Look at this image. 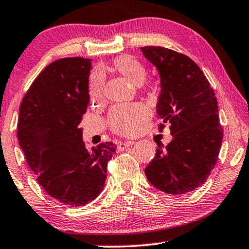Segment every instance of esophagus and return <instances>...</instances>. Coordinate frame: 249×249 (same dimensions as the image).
Segmentation results:
<instances>
[{
	"mask_svg": "<svg viewBox=\"0 0 249 249\" xmlns=\"http://www.w3.org/2000/svg\"><path fill=\"white\" fill-rule=\"evenodd\" d=\"M134 141H125V142H120L118 144V148L119 149H124V148H125V147H128V146H130V145H132L134 144Z\"/></svg>",
	"mask_w": 249,
	"mask_h": 249,
	"instance_id": "esophagus-1",
	"label": "esophagus"
}]
</instances>
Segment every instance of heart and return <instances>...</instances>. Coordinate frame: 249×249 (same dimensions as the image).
Wrapping results in <instances>:
<instances>
[{
  "label": "heart",
  "mask_w": 249,
  "mask_h": 249,
  "mask_svg": "<svg viewBox=\"0 0 249 249\" xmlns=\"http://www.w3.org/2000/svg\"><path fill=\"white\" fill-rule=\"evenodd\" d=\"M115 72L136 86H142L146 78V69L135 57L121 55L112 62ZM104 91V76L100 69L94 70L88 81V94L93 102L100 101ZM148 117V111L142 104L115 105L108 113V124L112 130L120 135H132Z\"/></svg>",
  "instance_id": "obj_1"
}]
</instances>
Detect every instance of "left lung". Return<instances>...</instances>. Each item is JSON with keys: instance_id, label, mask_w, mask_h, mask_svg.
Wrapping results in <instances>:
<instances>
[{"instance_id": "1", "label": "left lung", "mask_w": 249, "mask_h": 249, "mask_svg": "<svg viewBox=\"0 0 249 249\" xmlns=\"http://www.w3.org/2000/svg\"><path fill=\"white\" fill-rule=\"evenodd\" d=\"M144 56L160 74L156 113L160 129L170 124L172 141L155 158L145 175L155 188L181 195L206 181L216 164L222 144L215 95L203 71L187 55L161 46L142 47Z\"/></svg>"}]
</instances>
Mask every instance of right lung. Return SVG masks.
I'll use <instances>...</instances> for the list:
<instances>
[{"label":"right lung","instance_id":"right-lung-1","mask_svg":"<svg viewBox=\"0 0 249 249\" xmlns=\"http://www.w3.org/2000/svg\"><path fill=\"white\" fill-rule=\"evenodd\" d=\"M90 59L67 57L49 64L20 105L19 145L37 181L67 205L91 202L104 188L113 142L88 151L79 128L89 103Z\"/></svg>","mask_w":249,"mask_h":249}]
</instances>
